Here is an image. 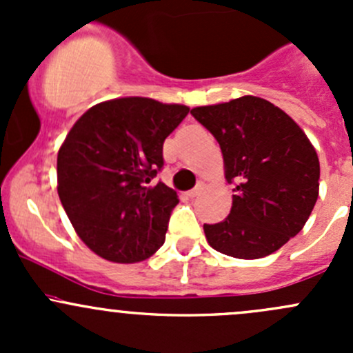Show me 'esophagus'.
<instances>
[{"instance_id":"esophagus-1","label":"esophagus","mask_w":353,"mask_h":353,"mask_svg":"<svg viewBox=\"0 0 353 353\" xmlns=\"http://www.w3.org/2000/svg\"><path fill=\"white\" fill-rule=\"evenodd\" d=\"M201 191H203V184H198V186L194 188V190L188 191V196H190V198H196V196H199V194H201Z\"/></svg>"}]
</instances>
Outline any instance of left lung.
Wrapping results in <instances>:
<instances>
[{"label": "left lung", "instance_id": "8db88e82", "mask_svg": "<svg viewBox=\"0 0 353 353\" xmlns=\"http://www.w3.org/2000/svg\"><path fill=\"white\" fill-rule=\"evenodd\" d=\"M219 141L232 208L205 223L215 251L258 259L282 248L307 222L319 193V160L304 131L265 99L245 97L191 110Z\"/></svg>", "mask_w": 353, "mask_h": 353}]
</instances>
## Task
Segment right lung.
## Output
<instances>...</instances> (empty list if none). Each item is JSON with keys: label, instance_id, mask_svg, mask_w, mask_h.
Wrapping results in <instances>:
<instances>
[{"label": "right lung", "instance_id": "obj_1", "mask_svg": "<svg viewBox=\"0 0 353 353\" xmlns=\"http://www.w3.org/2000/svg\"><path fill=\"white\" fill-rule=\"evenodd\" d=\"M186 105L147 97L102 102L74 123L58 154V194L71 225L114 263L150 258L165 241L177 193L152 179Z\"/></svg>", "mask_w": 353, "mask_h": 353}]
</instances>
